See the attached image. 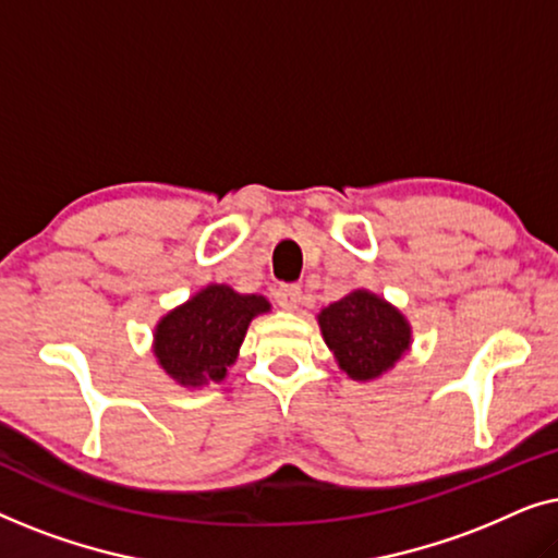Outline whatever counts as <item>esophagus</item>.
Segmentation results:
<instances>
[{"label": "esophagus", "mask_w": 558, "mask_h": 558, "mask_svg": "<svg viewBox=\"0 0 558 558\" xmlns=\"http://www.w3.org/2000/svg\"><path fill=\"white\" fill-rule=\"evenodd\" d=\"M277 304L281 310H287V312H292V310H296L300 307V302H302V289L296 287V284H284V287H279L277 289Z\"/></svg>", "instance_id": "esophagus-1"}]
</instances>
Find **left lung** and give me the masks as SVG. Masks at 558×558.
Listing matches in <instances>:
<instances>
[{"label": "left lung", "instance_id": "8db88e82", "mask_svg": "<svg viewBox=\"0 0 558 558\" xmlns=\"http://www.w3.org/2000/svg\"><path fill=\"white\" fill-rule=\"evenodd\" d=\"M325 345L348 378L376 380L411 350V323L371 289H353L317 315Z\"/></svg>", "mask_w": 558, "mask_h": 558}]
</instances>
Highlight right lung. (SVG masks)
I'll return each instance as SVG.
<instances>
[{
    "label": "right lung",
    "instance_id": "1",
    "mask_svg": "<svg viewBox=\"0 0 558 558\" xmlns=\"http://www.w3.org/2000/svg\"><path fill=\"white\" fill-rule=\"evenodd\" d=\"M271 312L262 294H241L228 284H208L159 317L151 332L157 365L182 388L226 380L239 357L251 319Z\"/></svg>",
    "mask_w": 558,
    "mask_h": 558
}]
</instances>
